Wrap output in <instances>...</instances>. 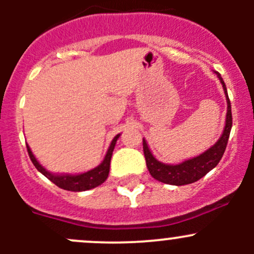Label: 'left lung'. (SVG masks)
Masks as SVG:
<instances>
[{"label": "left lung", "instance_id": "1", "mask_svg": "<svg viewBox=\"0 0 254 254\" xmlns=\"http://www.w3.org/2000/svg\"><path fill=\"white\" fill-rule=\"evenodd\" d=\"M214 72L216 73L220 82H221L227 103L226 120H225V127L221 136L211 147L207 148L203 153L193 158L183 161L181 163H177V165H168V163H163L158 161L151 152L146 140L142 139L146 166H147L150 175L155 179H157L158 182H162V183L166 184H172V186H184V184L194 183V182L203 178L212 168L216 167L217 163L221 160L222 155H224L225 150H226L230 131H231L232 127V114L231 103H230L229 94H227V89L226 86H225L224 79H222L219 72H216V71H214Z\"/></svg>", "mask_w": 254, "mask_h": 254}]
</instances>
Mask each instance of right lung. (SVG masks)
<instances>
[{
    "instance_id": "1",
    "label": "right lung",
    "mask_w": 254,
    "mask_h": 254,
    "mask_svg": "<svg viewBox=\"0 0 254 254\" xmlns=\"http://www.w3.org/2000/svg\"><path fill=\"white\" fill-rule=\"evenodd\" d=\"M119 136L120 134H118L117 136H114V139L112 140L111 145H109L106 156H104L103 161H102L97 167L92 168V170L87 171V172L84 173H78V175H67V173L58 175V173L49 172L47 168H45L43 165H40L39 161L35 158V156L33 155L32 150H30V147L28 145H27V150H28V153H29V157L30 160H32L33 165L35 166V168H37L42 175L47 177L48 179H50L54 184H56L59 188L65 189V190H70V191H84V190H89V189H93L96 188V187L101 186V184L104 183L106 179L108 178L113 150H114L115 143H117Z\"/></svg>"
}]
</instances>
